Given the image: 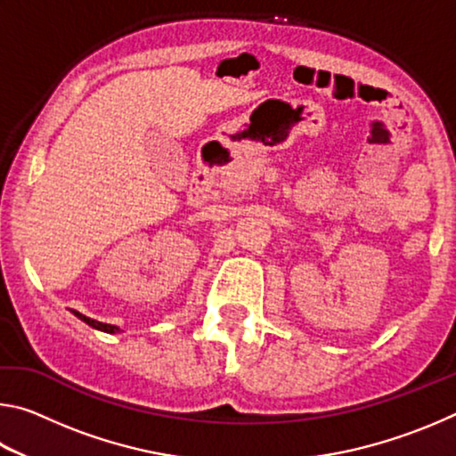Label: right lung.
Instances as JSON below:
<instances>
[{
	"label": "right lung",
	"instance_id": "1",
	"mask_svg": "<svg viewBox=\"0 0 456 456\" xmlns=\"http://www.w3.org/2000/svg\"><path fill=\"white\" fill-rule=\"evenodd\" d=\"M74 315H78V318L82 320V322H86L88 326H92V328H96V330H102V331H108V334H117V331H120L117 326H110V323H102V322H96V320H90V318H86V315L84 314H80V312H74Z\"/></svg>",
	"mask_w": 456,
	"mask_h": 456
}]
</instances>
